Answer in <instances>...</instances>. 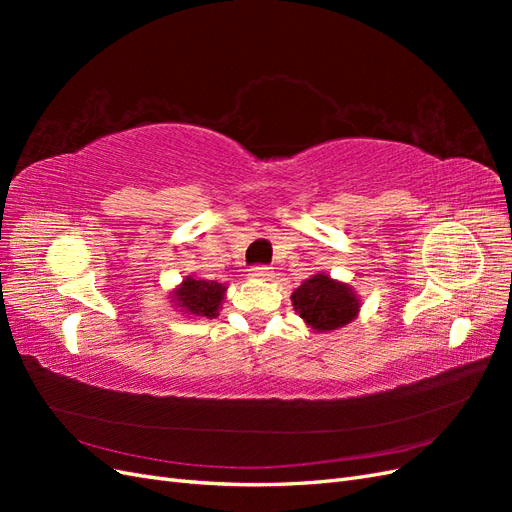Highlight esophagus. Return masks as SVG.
<instances>
[{"label": "esophagus", "mask_w": 512, "mask_h": 512, "mask_svg": "<svg viewBox=\"0 0 512 512\" xmlns=\"http://www.w3.org/2000/svg\"><path fill=\"white\" fill-rule=\"evenodd\" d=\"M250 277H252V280H258V282H269L273 277V271L269 267H254L250 271Z\"/></svg>", "instance_id": "34e87169"}]
</instances>
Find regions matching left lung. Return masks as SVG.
<instances>
[{
  "mask_svg": "<svg viewBox=\"0 0 512 512\" xmlns=\"http://www.w3.org/2000/svg\"><path fill=\"white\" fill-rule=\"evenodd\" d=\"M294 312L316 333L337 331L361 312V299L346 282L318 271L290 294Z\"/></svg>",
  "mask_w": 512,
  "mask_h": 512,
  "instance_id": "1",
  "label": "left lung"
}]
</instances>
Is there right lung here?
I'll use <instances>...</instances> for the list:
<instances>
[{
	"instance_id": "add662e5",
	"label": "right lung",
	"mask_w": 512,
	"mask_h": 512,
	"mask_svg": "<svg viewBox=\"0 0 512 512\" xmlns=\"http://www.w3.org/2000/svg\"><path fill=\"white\" fill-rule=\"evenodd\" d=\"M226 284L211 280H200L194 275H185L183 282L170 290L168 299L181 314L188 318H218L222 303L226 299Z\"/></svg>"
}]
</instances>
